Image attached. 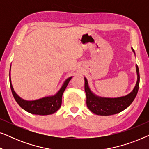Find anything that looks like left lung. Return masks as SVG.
I'll list each match as a JSON object with an SVG mask.
<instances>
[{"mask_svg": "<svg viewBox=\"0 0 149 149\" xmlns=\"http://www.w3.org/2000/svg\"><path fill=\"white\" fill-rule=\"evenodd\" d=\"M135 54V52L132 48ZM136 72L138 75V80L136 86L132 92L125 96L115 98L102 97L95 95L89 89L88 82L85 77V91L87 97V107L93 113L97 115L108 116L115 115L123 111L132 103L137 95L140 83V74L138 66L136 65Z\"/></svg>", "mask_w": 149, "mask_h": 149, "instance_id": "obj_1", "label": "left lung"}]
</instances>
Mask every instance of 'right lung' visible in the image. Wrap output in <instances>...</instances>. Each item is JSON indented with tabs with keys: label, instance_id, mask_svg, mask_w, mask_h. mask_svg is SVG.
Wrapping results in <instances>:
<instances>
[{
	"label": "right lung",
	"instance_id": "add662e5",
	"mask_svg": "<svg viewBox=\"0 0 149 149\" xmlns=\"http://www.w3.org/2000/svg\"><path fill=\"white\" fill-rule=\"evenodd\" d=\"M11 70V68H10ZM72 77H69L64 81V84L61 87V89L58 91V92L56 95L52 96H49L42 97V98L33 101H27L22 99L18 95L15 91H14L11 84V77L9 73V83L10 87H11V92L13 94L14 98L17 103L24 110L28 113L34 115H52V114L56 113L58 110L60 109L62 104V97L65 89H66L67 85H68L69 81L72 79Z\"/></svg>",
	"mask_w": 149,
	"mask_h": 149
}]
</instances>
